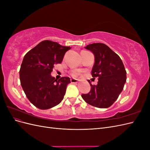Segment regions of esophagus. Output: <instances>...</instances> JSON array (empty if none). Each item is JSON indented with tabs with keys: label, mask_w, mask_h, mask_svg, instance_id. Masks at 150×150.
Instances as JSON below:
<instances>
[{
	"label": "esophagus",
	"mask_w": 150,
	"mask_h": 150,
	"mask_svg": "<svg viewBox=\"0 0 150 150\" xmlns=\"http://www.w3.org/2000/svg\"><path fill=\"white\" fill-rule=\"evenodd\" d=\"M71 82L72 83H78V80L76 79H71Z\"/></svg>",
	"instance_id": "1"
}]
</instances>
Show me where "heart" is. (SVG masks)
<instances>
[{
    "label": "heart",
    "instance_id": "1",
    "mask_svg": "<svg viewBox=\"0 0 150 150\" xmlns=\"http://www.w3.org/2000/svg\"><path fill=\"white\" fill-rule=\"evenodd\" d=\"M71 74H72V76H74V77H77V76H79V73H78V72H76V71L73 72Z\"/></svg>",
    "mask_w": 150,
    "mask_h": 150
}]
</instances>
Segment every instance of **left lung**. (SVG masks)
<instances>
[{
  "mask_svg": "<svg viewBox=\"0 0 150 150\" xmlns=\"http://www.w3.org/2000/svg\"><path fill=\"white\" fill-rule=\"evenodd\" d=\"M92 51L95 62L91 71L98 78L97 85L91 86L88 94H82L86 103L99 108L110 107L118 98L126 81V71L121 58L106 44L93 43L85 47Z\"/></svg>",
  "mask_w": 150,
  "mask_h": 150,
  "instance_id": "obj_1",
  "label": "left lung"
}]
</instances>
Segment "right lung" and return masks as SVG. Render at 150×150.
Returning <instances> with one entry per match:
<instances>
[{"mask_svg": "<svg viewBox=\"0 0 150 150\" xmlns=\"http://www.w3.org/2000/svg\"><path fill=\"white\" fill-rule=\"evenodd\" d=\"M70 47L46 40L27 52L19 71L21 84L29 101L40 110H47L64 98L70 78L59 80L51 75L54 65L61 64Z\"/></svg>", "mask_w": 150, "mask_h": 150, "instance_id": "right-lung-1", "label": "right lung"}]
</instances>
